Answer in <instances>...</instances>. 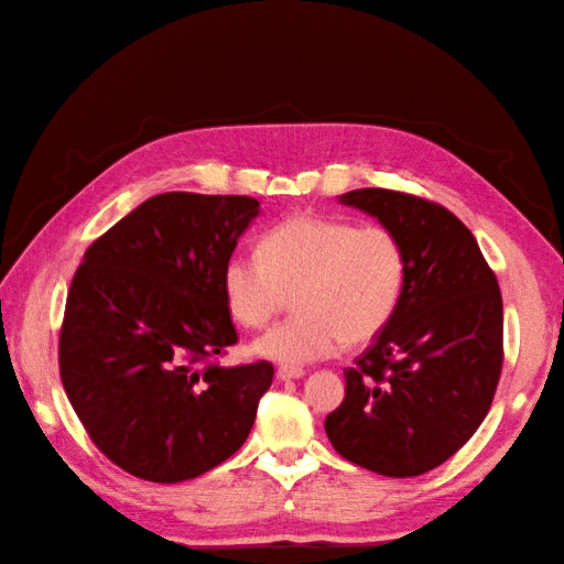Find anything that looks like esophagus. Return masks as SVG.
<instances>
[{"mask_svg": "<svg viewBox=\"0 0 564 564\" xmlns=\"http://www.w3.org/2000/svg\"><path fill=\"white\" fill-rule=\"evenodd\" d=\"M305 370L303 368H291V366H281L275 370V378L279 380H295V378H303Z\"/></svg>", "mask_w": 564, "mask_h": 564, "instance_id": "esophagus-1", "label": "esophagus"}]
</instances>
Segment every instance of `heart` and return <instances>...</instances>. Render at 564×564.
<instances>
[{"label":"heart","mask_w":564,"mask_h":564,"mask_svg":"<svg viewBox=\"0 0 564 564\" xmlns=\"http://www.w3.org/2000/svg\"><path fill=\"white\" fill-rule=\"evenodd\" d=\"M406 283V251L390 227L332 215H293L259 239V257L232 254L220 285L232 319L263 327L289 305L251 351L283 366L319 361L341 344H366L390 325Z\"/></svg>","instance_id":"1"}]
</instances>
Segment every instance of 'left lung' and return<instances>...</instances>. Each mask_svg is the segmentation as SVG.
I'll return each mask as SVG.
<instances>
[{
	"label": "left lung",
	"instance_id": "left-lung-1",
	"mask_svg": "<svg viewBox=\"0 0 564 564\" xmlns=\"http://www.w3.org/2000/svg\"><path fill=\"white\" fill-rule=\"evenodd\" d=\"M390 227L406 251L398 313L344 368L325 431L341 458L416 477L458 453L492 406L505 364V307L473 232L434 200L390 188L339 196Z\"/></svg>",
	"mask_w": 564,
	"mask_h": 564
}]
</instances>
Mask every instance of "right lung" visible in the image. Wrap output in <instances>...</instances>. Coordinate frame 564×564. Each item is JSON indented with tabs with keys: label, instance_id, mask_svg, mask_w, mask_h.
<instances>
[{
	"label": "right lung",
	"instance_id": "obj_1",
	"mask_svg": "<svg viewBox=\"0 0 564 564\" xmlns=\"http://www.w3.org/2000/svg\"><path fill=\"white\" fill-rule=\"evenodd\" d=\"M259 215L249 196L170 191L94 239L59 327V378L106 458L150 482L213 470L247 441L273 366L237 344L220 273Z\"/></svg>",
	"mask_w": 564,
	"mask_h": 564
}]
</instances>
